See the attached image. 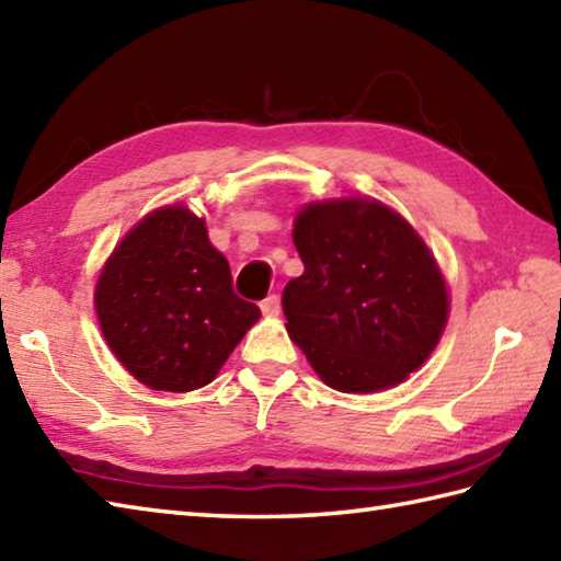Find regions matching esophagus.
<instances>
[{
    "instance_id": "esophagus-1",
    "label": "esophagus",
    "mask_w": 561,
    "mask_h": 561,
    "mask_svg": "<svg viewBox=\"0 0 561 561\" xmlns=\"http://www.w3.org/2000/svg\"><path fill=\"white\" fill-rule=\"evenodd\" d=\"M260 309H262V313H265V316H279V311H282L279 296L277 294H270L267 299L260 304Z\"/></svg>"
}]
</instances>
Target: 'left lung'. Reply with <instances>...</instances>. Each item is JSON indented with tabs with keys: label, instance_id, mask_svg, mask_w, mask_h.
Instances as JSON below:
<instances>
[{
	"label": "left lung",
	"instance_id": "8db88e82",
	"mask_svg": "<svg viewBox=\"0 0 561 561\" xmlns=\"http://www.w3.org/2000/svg\"><path fill=\"white\" fill-rule=\"evenodd\" d=\"M301 277L282 294L287 331L316 375L375 393L419 369L440 340L449 296L433 252L375 199L306 204L294 218Z\"/></svg>",
	"mask_w": 561,
	"mask_h": 561
}]
</instances>
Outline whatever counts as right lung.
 I'll list each match as a JSON object with an SVG mask.
<instances>
[{"label":"right lung","mask_w":561,"mask_h":561,"mask_svg":"<svg viewBox=\"0 0 561 561\" xmlns=\"http://www.w3.org/2000/svg\"><path fill=\"white\" fill-rule=\"evenodd\" d=\"M94 306L116 359L156 391L206 387L260 309L233 291L204 218L162 206L121 240L99 274Z\"/></svg>","instance_id":"right-lung-1"}]
</instances>
